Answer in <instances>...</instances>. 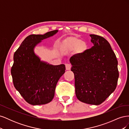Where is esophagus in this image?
I'll list each match as a JSON object with an SVG mask.
<instances>
[{"instance_id": "esophagus-1", "label": "esophagus", "mask_w": 129, "mask_h": 129, "mask_svg": "<svg viewBox=\"0 0 129 129\" xmlns=\"http://www.w3.org/2000/svg\"><path fill=\"white\" fill-rule=\"evenodd\" d=\"M71 67H72V66H71V64H69V63H66V70H67V71H68V70L71 69Z\"/></svg>"}]
</instances>
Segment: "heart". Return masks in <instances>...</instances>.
<instances>
[{"label": "heart", "mask_w": 129, "mask_h": 129, "mask_svg": "<svg viewBox=\"0 0 129 129\" xmlns=\"http://www.w3.org/2000/svg\"><path fill=\"white\" fill-rule=\"evenodd\" d=\"M65 46L69 49H73L76 47L77 52L80 53L83 52L87 48V45L84 41H81L80 39H74L71 40L67 42Z\"/></svg>", "instance_id": "b5f03b06"}]
</instances>
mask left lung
<instances>
[{
  "label": "left lung",
  "instance_id": "left-lung-1",
  "mask_svg": "<svg viewBox=\"0 0 129 129\" xmlns=\"http://www.w3.org/2000/svg\"><path fill=\"white\" fill-rule=\"evenodd\" d=\"M90 36L93 46L72 56L70 62L74 74L77 99L87 104L99 105L117 87L118 61L106 39L95 34Z\"/></svg>",
  "mask_w": 129,
  "mask_h": 129
}]
</instances>
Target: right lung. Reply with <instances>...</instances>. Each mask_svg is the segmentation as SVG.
<instances>
[{
    "mask_svg": "<svg viewBox=\"0 0 129 129\" xmlns=\"http://www.w3.org/2000/svg\"><path fill=\"white\" fill-rule=\"evenodd\" d=\"M58 32L54 30L27 37L15 51L11 75L15 88L27 103L36 105L48 103L54 98L56 84L65 73L63 64L54 66L41 61L34 49L42 40Z\"/></svg>",
    "mask_w": 129,
    "mask_h": 129,
    "instance_id": "obj_1",
    "label": "right lung"
}]
</instances>
